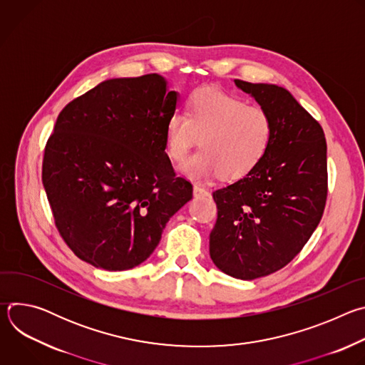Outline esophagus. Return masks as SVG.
<instances>
[{
  "mask_svg": "<svg viewBox=\"0 0 365 365\" xmlns=\"http://www.w3.org/2000/svg\"><path fill=\"white\" fill-rule=\"evenodd\" d=\"M193 195L195 196H207V195H210V192H207V189H205V187H202V186H199V185H195L193 186Z\"/></svg>",
  "mask_w": 365,
  "mask_h": 365,
  "instance_id": "1",
  "label": "esophagus"
}]
</instances>
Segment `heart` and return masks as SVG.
Returning a JSON list of instances; mask_svg holds the SVG:
<instances>
[{
  "instance_id": "b5f03b06",
  "label": "heart",
  "mask_w": 365,
  "mask_h": 365,
  "mask_svg": "<svg viewBox=\"0 0 365 365\" xmlns=\"http://www.w3.org/2000/svg\"><path fill=\"white\" fill-rule=\"evenodd\" d=\"M199 135L202 148L182 163V172L192 179L217 173L238 179L264 160L274 137V121L267 110L250 107L231 93L199 88L189 99L187 113L176 110L168 120V154L173 160L185 159Z\"/></svg>"
}]
</instances>
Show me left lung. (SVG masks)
Instances as JSON below:
<instances>
[{"instance_id":"1","label":"left lung","mask_w":365,"mask_h":365,"mask_svg":"<svg viewBox=\"0 0 365 365\" xmlns=\"http://www.w3.org/2000/svg\"><path fill=\"white\" fill-rule=\"evenodd\" d=\"M274 121L264 160L217 189L218 218L210 254L225 274L254 280L282 270L322 220L328 196L327 140L321 124L289 91L235 79Z\"/></svg>"}]
</instances>
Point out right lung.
I'll use <instances>...</instances> for the list:
<instances>
[{"label":"right lung","mask_w":365,"mask_h":365,"mask_svg":"<svg viewBox=\"0 0 365 365\" xmlns=\"http://www.w3.org/2000/svg\"><path fill=\"white\" fill-rule=\"evenodd\" d=\"M176 103L166 81L148 73L102 82L61 111L41 182L62 240L93 267L141 264L192 199V183L165 151Z\"/></svg>","instance_id":"add662e5"}]
</instances>
